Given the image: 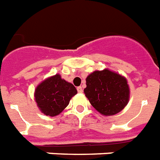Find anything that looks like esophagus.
I'll return each instance as SVG.
<instances>
[{"mask_svg":"<svg viewBox=\"0 0 160 160\" xmlns=\"http://www.w3.org/2000/svg\"><path fill=\"white\" fill-rule=\"evenodd\" d=\"M77 91H78V92L81 93V92H83V89H82V87H81V86H78V87H77Z\"/></svg>","mask_w":160,"mask_h":160,"instance_id":"esophagus-1","label":"esophagus"}]
</instances>
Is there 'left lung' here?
Returning a JSON list of instances; mask_svg holds the SVG:
<instances>
[{"mask_svg": "<svg viewBox=\"0 0 160 160\" xmlns=\"http://www.w3.org/2000/svg\"><path fill=\"white\" fill-rule=\"evenodd\" d=\"M84 92L92 106L103 115L120 112L126 106L130 95L125 78L108 69L89 74Z\"/></svg>", "mask_w": 160, "mask_h": 160, "instance_id": "1", "label": "left lung"}]
</instances>
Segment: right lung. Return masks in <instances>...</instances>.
I'll return each instance as SVG.
<instances>
[{"mask_svg": "<svg viewBox=\"0 0 160 160\" xmlns=\"http://www.w3.org/2000/svg\"><path fill=\"white\" fill-rule=\"evenodd\" d=\"M76 93V88L72 84L56 74L36 87L35 97L41 112L47 116L53 117L68 106L71 98Z\"/></svg>", "mask_w": 160, "mask_h": 160, "instance_id": "add662e5", "label": "right lung"}]
</instances>
